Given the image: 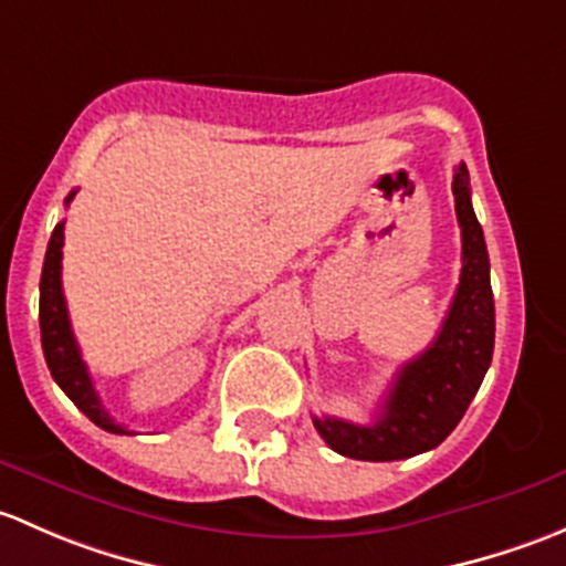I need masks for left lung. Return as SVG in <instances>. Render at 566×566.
<instances>
[{
	"label": "left lung",
	"instance_id": "left-lung-1",
	"mask_svg": "<svg viewBox=\"0 0 566 566\" xmlns=\"http://www.w3.org/2000/svg\"><path fill=\"white\" fill-rule=\"evenodd\" d=\"M463 240L460 283L436 340L395 376L376 424L313 417L318 436L354 460H403L439 447L474 400L493 359L496 307L485 237L471 207L469 171L460 163L452 179Z\"/></svg>",
	"mask_w": 566,
	"mask_h": 566
}]
</instances>
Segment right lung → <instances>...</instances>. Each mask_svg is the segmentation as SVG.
<instances>
[{
  "label": "right lung",
  "instance_id": "right-lung-1",
  "mask_svg": "<svg viewBox=\"0 0 566 566\" xmlns=\"http://www.w3.org/2000/svg\"><path fill=\"white\" fill-rule=\"evenodd\" d=\"M75 190L65 198V203L73 201ZM62 244H65V220L56 223L54 234L45 250L43 275H40V337H43V354L49 363L51 376L60 384L62 392L78 406L97 428L108 433H130L127 428L114 422V417L103 409L92 376L81 359L78 343H75L73 326H70L65 291H62Z\"/></svg>",
  "mask_w": 566,
  "mask_h": 566
}]
</instances>
